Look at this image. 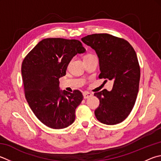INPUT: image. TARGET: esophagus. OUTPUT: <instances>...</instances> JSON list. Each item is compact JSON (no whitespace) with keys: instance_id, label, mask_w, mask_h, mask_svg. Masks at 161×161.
<instances>
[{"instance_id":"1","label":"esophagus","mask_w":161,"mask_h":161,"mask_svg":"<svg viewBox=\"0 0 161 161\" xmlns=\"http://www.w3.org/2000/svg\"><path fill=\"white\" fill-rule=\"evenodd\" d=\"M83 96H84V98H85V99H87V98H90V97H92V94L91 93H89V92H84V93H83Z\"/></svg>"}]
</instances>
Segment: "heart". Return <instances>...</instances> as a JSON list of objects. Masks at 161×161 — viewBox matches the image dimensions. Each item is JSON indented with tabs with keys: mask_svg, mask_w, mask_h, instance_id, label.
<instances>
[{
	"mask_svg": "<svg viewBox=\"0 0 161 161\" xmlns=\"http://www.w3.org/2000/svg\"><path fill=\"white\" fill-rule=\"evenodd\" d=\"M92 55H86V56L85 57V58H86V57H89V56H92Z\"/></svg>",
	"mask_w": 161,
	"mask_h": 161,
	"instance_id": "b5f03b06",
	"label": "heart"
}]
</instances>
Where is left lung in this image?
Listing matches in <instances>:
<instances>
[{
  "label": "left lung",
  "instance_id": "obj_1",
  "mask_svg": "<svg viewBox=\"0 0 161 161\" xmlns=\"http://www.w3.org/2000/svg\"><path fill=\"white\" fill-rule=\"evenodd\" d=\"M81 41L98 55V77L114 81L110 92L94 93L100 101L96 118L106 125L120 123L130 115L139 92L140 68L136 52L126 40L108 34L88 35Z\"/></svg>",
  "mask_w": 161,
  "mask_h": 161
}]
</instances>
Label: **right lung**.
<instances>
[{
  "instance_id": "obj_1",
  "label": "right lung",
  "mask_w": 161,
  "mask_h": 161,
  "mask_svg": "<svg viewBox=\"0 0 161 161\" xmlns=\"http://www.w3.org/2000/svg\"><path fill=\"white\" fill-rule=\"evenodd\" d=\"M85 52L78 40L48 38L38 43L23 60L25 98L36 118L48 127L63 129L75 121L83 95L79 90H60L59 79L66 75L72 58Z\"/></svg>"
}]
</instances>
